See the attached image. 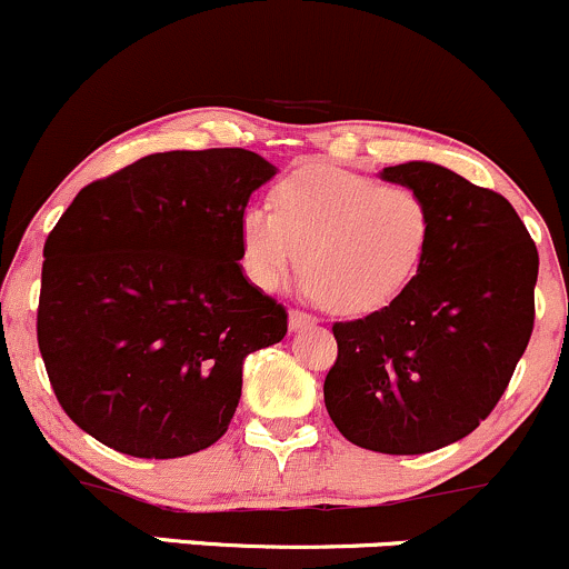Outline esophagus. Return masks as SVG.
I'll use <instances>...</instances> for the list:
<instances>
[{
  "label": "esophagus",
  "mask_w": 569,
  "mask_h": 569,
  "mask_svg": "<svg viewBox=\"0 0 569 569\" xmlns=\"http://www.w3.org/2000/svg\"><path fill=\"white\" fill-rule=\"evenodd\" d=\"M317 319L311 315H303V311L292 309L290 311V330H301V328H309V325H315Z\"/></svg>",
  "instance_id": "obj_1"
}]
</instances>
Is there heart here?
Wrapping results in <instances>:
<instances>
[{
	"label": "heart",
	"instance_id": "1",
	"mask_svg": "<svg viewBox=\"0 0 569 569\" xmlns=\"http://www.w3.org/2000/svg\"><path fill=\"white\" fill-rule=\"evenodd\" d=\"M432 209L411 184H381L338 166H306L271 190V209L239 217L241 266L277 290L298 263L301 290L341 315L392 303L425 263Z\"/></svg>",
	"mask_w": 569,
	"mask_h": 569
}]
</instances>
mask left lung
Instances as JSON below:
<instances>
[{
	"label": "left lung",
	"mask_w": 569,
	"mask_h": 569,
	"mask_svg": "<svg viewBox=\"0 0 569 569\" xmlns=\"http://www.w3.org/2000/svg\"><path fill=\"white\" fill-rule=\"evenodd\" d=\"M381 180L422 190L430 247L392 303L333 325L325 406L360 449L427 455L470 436L506 392L532 336L538 247L500 193L443 166H387Z\"/></svg>",
	"instance_id": "8db88e82"
}]
</instances>
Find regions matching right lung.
<instances>
[{
	"label": "right lung",
	"instance_id": "right-lung-1",
	"mask_svg": "<svg viewBox=\"0 0 569 569\" xmlns=\"http://www.w3.org/2000/svg\"><path fill=\"white\" fill-rule=\"evenodd\" d=\"M273 174L241 147L156 152L86 184L48 233L37 341L99 443L174 459L226 436L247 355L287 333L239 266V217Z\"/></svg>",
	"mask_w": 569,
	"mask_h": 569
}]
</instances>
